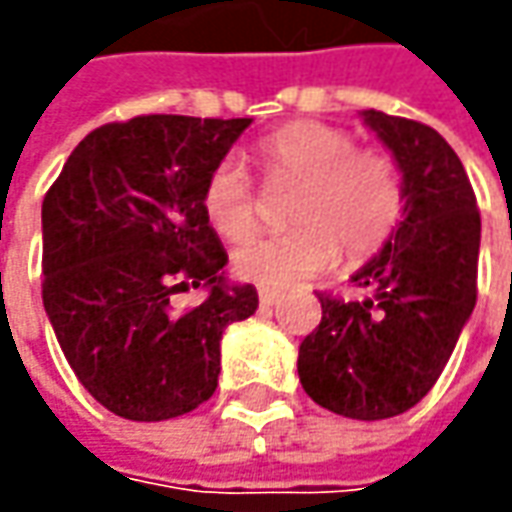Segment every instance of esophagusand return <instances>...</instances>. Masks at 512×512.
Instances as JSON below:
<instances>
[{"instance_id":"esophagus-1","label":"esophagus","mask_w":512,"mask_h":512,"mask_svg":"<svg viewBox=\"0 0 512 512\" xmlns=\"http://www.w3.org/2000/svg\"><path fill=\"white\" fill-rule=\"evenodd\" d=\"M279 299H282V290H270V287H262V290H259V302L265 307H273Z\"/></svg>"}]
</instances>
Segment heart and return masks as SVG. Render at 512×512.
Segmentation results:
<instances>
[{
  "mask_svg": "<svg viewBox=\"0 0 512 512\" xmlns=\"http://www.w3.org/2000/svg\"><path fill=\"white\" fill-rule=\"evenodd\" d=\"M270 182L299 185L290 205L293 230L253 236L233 253L236 273L262 287H290L322 273L339 256L364 262L379 253L404 216V179L384 150L325 122H290L256 148ZM207 225L222 239H242L256 225V196L245 168L222 159L202 187Z\"/></svg>",
  "mask_w": 512,
  "mask_h": 512,
  "instance_id": "1",
  "label": "heart"
}]
</instances>
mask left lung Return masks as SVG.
I'll return each mask as SVG.
<instances>
[{
	"label": "left lung",
	"instance_id": "1",
	"mask_svg": "<svg viewBox=\"0 0 512 512\" xmlns=\"http://www.w3.org/2000/svg\"><path fill=\"white\" fill-rule=\"evenodd\" d=\"M404 179V216L353 282L373 296L319 293L322 322L299 347L316 404L359 422L399 416L442 376L476 307L482 219L462 159L422 122L362 110Z\"/></svg>",
	"mask_w": 512,
	"mask_h": 512
}]
</instances>
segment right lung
<instances>
[{
    "label": "right lung",
    "instance_id": "add662e5",
    "mask_svg": "<svg viewBox=\"0 0 512 512\" xmlns=\"http://www.w3.org/2000/svg\"><path fill=\"white\" fill-rule=\"evenodd\" d=\"M253 119L136 116L90 130L42 202V302L76 379L110 413L165 422L219 384L227 325L256 313L230 285L202 187ZM208 287L176 314L173 292Z\"/></svg>",
    "mask_w": 512,
    "mask_h": 512
}]
</instances>
